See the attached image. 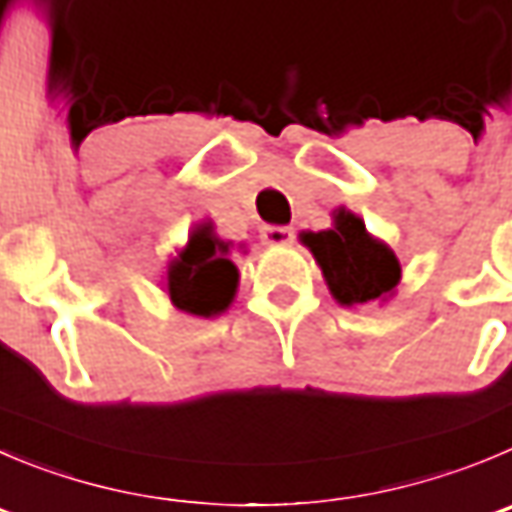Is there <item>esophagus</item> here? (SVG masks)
<instances>
[{
  "mask_svg": "<svg viewBox=\"0 0 512 512\" xmlns=\"http://www.w3.org/2000/svg\"><path fill=\"white\" fill-rule=\"evenodd\" d=\"M264 241L271 246H289L294 241V228L291 226H266Z\"/></svg>",
  "mask_w": 512,
  "mask_h": 512,
  "instance_id": "34e87169",
  "label": "esophagus"
}]
</instances>
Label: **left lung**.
<instances>
[{"label": "left lung", "instance_id": "obj_1", "mask_svg": "<svg viewBox=\"0 0 512 512\" xmlns=\"http://www.w3.org/2000/svg\"><path fill=\"white\" fill-rule=\"evenodd\" d=\"M301 243L314 253L326 286L342 306L384 299L402 276L392 248L369 236L362 218L344 208L334 213V228L301 233Z\"/></svg>", "mask_w": 512, "mask_h": 512}]
</instances>
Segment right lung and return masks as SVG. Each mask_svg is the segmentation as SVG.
<instances>
[{"label":"right lung","instance_id":"right-lung-1","mask_svg":"<svg viewBox=\"0 0 512 512\" xmlns=\"http://www.w3.org/2000/svg\"><path fill=\"white\" fill-rule=\"evenodd\" d=\"M228 256V243L216 238L211 223L191 233V241L168 266V294L180 311L216 316L236 296L238 269Z\"/></svg>","mask_w":512,"mask_h":512}]
</instances>
